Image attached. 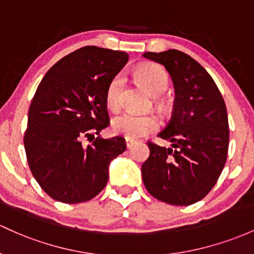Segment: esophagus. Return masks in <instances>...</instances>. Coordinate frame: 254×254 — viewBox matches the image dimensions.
<instances>
[{"label": "esophagus", "instance_id": "obj_1", "mask_svg": "<svg viewBox=\"0 0 254 254\" xmlns=\"http://www.w3.org/2000/svg\"><path fill=\"white\" fill-rule=\"evenodd\" d=\"M133 144H134V140H133V139H128V138H126V146L128 149L130 148V146L133 145Z\"/></svg>", "mask_w": 254, "mask_h": 254}]
</instances>
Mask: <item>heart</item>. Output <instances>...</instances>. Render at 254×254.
<instances>
[{
	"label": "heart",
	"mask_w": 254,
	"mask_h": 254,
	"mask_svg": "<svg viewBox=\"0 0 254 254\" xmlns=\"http://www.w3.org/2000/svg\"><path fill=\"white\" fill-rule=\"evenodd\" d=\"M139 80L154 95H161L168 88V75L163 67L156 64H144L137 69ZM126 77L124 72L117 73L110 81L106 88V104L115 110L122 104ZM159 119L152 114H137L133 111H125L119 114L111 121L114 133L124 135L128 139L139 138L155 132L159 128Z\"/></svg>",
	"instance_id": "1"
}]
</instances>
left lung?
Segmentation results:
<instances>
[{
	"label": "left lung",
	"instance_id": "8db88e82",
	"mask_svg": "<svg viewBox=\"0 0 254 254\" xmlns=\"http://www.w3.org/2000/svg\"><path fill=\"white\" fill-rule=\"evenodd\" d=\"M143 57L163 65L176 89L173 115L159 133L171 148L148 143L144 185L162 202L189 206L211 191L224 168L229 146L224 99L211 75L188 54L168 50Z\"/></svg>",
	"mask_w": 254,
	"mask_h": 254
}]
</instances>
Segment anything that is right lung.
<instances>
[{"mask_svg":"<svg viewBox=\"0 0 254 254\" xmlns=\"http://www.w3.org/2000/svg\"><path fill=\"white\" fill-rule=\"evenodd\" d=\"M127 62L125 52L87 46L56 63L37 87L24 146L35 179L54 200L93 198L108 183L111 161L126 150L122 137L99 133L110 124L106 88Z\"/></svg>","mask_w":254,"mask_h":254,"instance_id":"add662e5","label":"right lung"}]
</instances>
